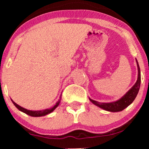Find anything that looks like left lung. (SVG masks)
<instances>
[{
  "label": "left lung",
  "mask_w": 149,
  "mask_h": 149,
  "mask_svg": "<svg viewBox=\"0 0 149 149\" xmlns=\"http://www.w3.org/2000/svg\"><path fill=\"white\" fill-rule=\"evenodd\" d=\"M136 63H137L138 66V79L136 82L133 87L121 97V99L118 100L113 102L109 103H103L95 101L89 98L90 100L93 104L96 105L101 109H102L105 111H108L110 112H119L123 111L127 108L128 106L131 104L133 102V101L135 100L136 95H137L138 91L140 89V82H141V77H140V69L138 65V61L136 60Z\"/></svg>",
  "instance_id": "left-lung-1"
}]
</instances>
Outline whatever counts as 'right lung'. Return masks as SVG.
Listing matches in <instances>:
<instances>
[{
    "label": "right lung",
    "mask_w": 149,
    "mask_h": 149,
    "mask_svg": "<svg viewBox=\"0 0 149 149\" xmlns=\"http://www.w3.org/2000/svg\"><path fill=\"white\" fill-rule=\"evenodd\" d=\"M61 98H62V95H60V99H59V100L58 102H57L56 105H55L54 107L50 108V109L42 110V111H30V110L26 109L23 107H20L19 105H18L15 102H14L12 100H11V101H12V102L13 103V104L15 106L16 108H17V109H19L20 111L23 112V113L27 114V115L31 116V117H42V116H45L46 115H48V114H49V113H52V112L54 111V110L58 107L59 104L60 103Z\"/></svg>",
    "instance_id": "1"
}]
</instances>
